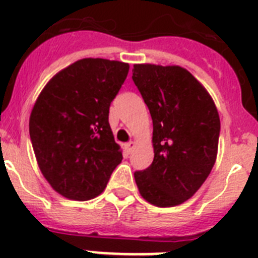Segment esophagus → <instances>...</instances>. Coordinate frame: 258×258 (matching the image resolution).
I'll use <instances>...</instances> for the list:
<instances>
[{"instance_id":"34e87169","label":"esophagus","mask_w":258,"mask_h":258,"mask_svg":"<svg viewBox=\"0 0 258 258\" xmlns=\"http://www.w3.org/2000/svg\"><path fill=\"white\" fill-rule=\"evenodd\" d=\"M134 147H135V143H134V142L127 143V144H125V149H127V152H128V153L133 152Z\"/></svg>"}]
</instances>
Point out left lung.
<instances>
[{"label":"left lung","instance_id":"8db88e82","mask_svg":"<svg viewBox=\"0 0 258 258\" xmlns=\"http://www.w3.org/2000/svg\"><path fill=\"white\" fill-rule=\"evenodd\" d=\"M133 80L153 122L152 164L134 173L142 197L159 207L181 205L213 169L220 119L213 98L181 67L136 64Z\"/></svg>","mask_w":258,"mask_h":258}]
</instances>
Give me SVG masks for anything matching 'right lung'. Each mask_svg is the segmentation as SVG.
I'll return each mask as SVG.
<instances>
[{"instance_id": "1", "label": "right lung", "mask_w": 258, "mask_h": 258, "mask_svg": "<svg viewBox=\"0 0 258 258\" xmlns=\"http://www.w3.org/2000/svg\"><path fill=\"white\" fill-rule=\"evenodd\" d=\"M125 62L82 59L51 80L30 116V139L43 176L66 198L88 201L105 190L123 156L109 110L128 75Z\"/></svg>"}]
</instances>
